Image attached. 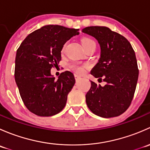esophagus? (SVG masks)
<instances>
[{"instance_id": "obj_1", "label": "esophagus", "mask_w": 150, "mask_h": 150, "mask_svg": "<svg viewBox=\"0 0 150 150\" xmlns=\"http://www.w3.org/2000/svg\"><path fill=\"white\" fill-rule=\"evenodd\" d=\"M75 81H78L80 79H81V76H79V75H77V74H75Z\"/></svg>"}]
</instances>
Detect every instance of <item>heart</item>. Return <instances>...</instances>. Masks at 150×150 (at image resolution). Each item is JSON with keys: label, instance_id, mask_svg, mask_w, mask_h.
Returning a JSON list of instances; mask_svg holds the SVG:
<instances>
[{"label": "heart", "instance_id": "heart-1", "mask_svg": "<svg viewBox=\"0 0 150 150\" xmlns=\"http://www.w3.org/2000/svg\"><path fill=\"white\" fill-rule=\"evenodd\" d=\"M95 43L92 39L89 38H84L82 39L81 40V43H82L83 46L84 48H86L88 45H90L91 43ZM64 47L65 46H63L62 49V51H64ZM88 67L87 64H78V63H71L69 64V68L70 69H72V71H74L75 72H76L77 74H79V75H82L85 72V70H86V68Z\"/></svg>", "mask_w": 150, "mask_h": 150}]
</instances>
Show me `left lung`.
Masks as SVG:
<instances>
[{
    "mask_svg": "<svg viewBox=\"0 0 150 150\" xmlns=\"http://www.w3.org/2000/svg\"><path fill=\"white\" fill-rule=\"evenodd\" d=\"M83 33L94 37L101 47V57L92 75L106 82L104 86L91 81L86 95L89 110L99 117L120 115L131 105L139 78L135 52L125 37L107 27H87Z\"/></svg>",
    "mask_w": 150,
    "mask_h": 150,
    "instance_id": "obj_1",
    "label": "left lung"
}]
</instances>
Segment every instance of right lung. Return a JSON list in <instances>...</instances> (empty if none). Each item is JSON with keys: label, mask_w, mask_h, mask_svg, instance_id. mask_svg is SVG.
I'll return each instance as SVG.
<instances>
[{"label": "right lung", "mask_w": 150, "mask_h": 150, "mask_svg": "<svg viewBox=\"0 0 150 150\" xmlns=\"http://www.w3.org/2000/svg\"><path fill=\"white\" fill-rule=\"evenodd\" d=\"M79 29L46 25L28 35L16 51L14 77L25 107L36 115L50 117L65 107L68 93L75 83L65 71L58 79L51 69L61 61L63 46Z\"/></svg>", "instance_id": "right-lung-1"}]
</instances>
